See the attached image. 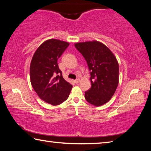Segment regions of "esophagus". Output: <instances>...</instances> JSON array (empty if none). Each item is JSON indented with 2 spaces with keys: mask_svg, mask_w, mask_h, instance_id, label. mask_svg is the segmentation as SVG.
<instances>
[{
  "mask_svg": "<svg viewBox=\"0 0 151 151\" xmlns=\"http://www.w3.org/2000/svg\"><path fill=\"white\" fill-rule=\"evenodd\" d=\"M79 82H80V79H79V78H77V79H76V80H75V83L76 84L78 83Z\"/></svg>",
  "mask_w": 151,
  "mask_h": 151,
  "instance_id": "1",
  "label": "esophagus"
}]
</instances>
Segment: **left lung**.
Here are the masks:
<instances>
[{"label":"left lung","mask_w":151,"mask_h":151,"mask_svg":"<svg viewBox=\"0 0 151 151\" xmlns=\"http://www.w3.org/2000/svg\"><path fill=\"white\" fill-rule=\"evenodd\" d=\"M75 48L85 58L90 70L91 87L85 91L86 101L99 106L113 96L119 85V66L108 47L98 41L76 43Z\"/></svg>","instance_id":"1"}]
</instances>
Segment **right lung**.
Instances as JSON below:
<instances>
[{
    "mask_svg": "<svg viewBox=\"0 0 151 151\" xmlns=\"http://www.w3.org/2000/svg\"><path fill=\"white\" fill-rule=\"evenodd\" d=\"M69 43L57 39L48 40L33 55L30 66L32 88L40 99L58 105L68 98L73 86L63 77L57 60Z\"/></svg>",
    "mask_w": 151,
    "mask_h": 151,
    "instance_id": "right-lung-1",
    "label": "right lung"
}]
</instances>
